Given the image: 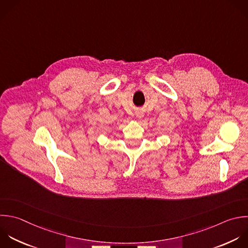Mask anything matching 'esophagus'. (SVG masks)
<instances>
[{
  "label": "esophagus",
  "mask_w": 248,
  "mask_h": 248,
  "mask_svg": "<svg viewBox=\"0 0 248 248\" xmlns=\"http://www.w3.org/2000/svg\"><path fill=\"white\" fill-rule=\"evenodd\" d=\"M136 116H137L138 118H140H140L143 116V113H142V112H137Z\"/></svg>",
  "instance_id": "esophagus-1"
}]
</instances>
